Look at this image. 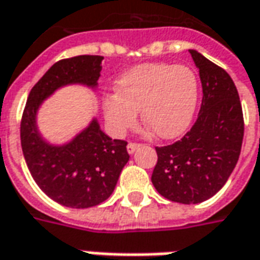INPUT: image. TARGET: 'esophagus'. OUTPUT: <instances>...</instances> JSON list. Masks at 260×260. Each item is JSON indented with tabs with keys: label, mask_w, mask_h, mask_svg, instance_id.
<instances>
[{
	"label": "esophagus",
	"mask_w": 260,
	"mask_h": 260,
	"mask_svg": "<svg viewBox=\"0 0 260 260\" xmlns=\"http://www.w3.org/2000/svg\"><path fill=\"white\" fill-rule=\"evenodd\" d=\"M140 147V144H137V143H128V145H127V152L128 154H134V151L137 150Z\"/></svg>",
	"instance_id": "1"
}]
</instances>
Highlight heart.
<instances>
[{
	"label": "heart",
	"instance_id": "1",
	"mask_svg": "<svg viewBox=\"0 0 260 260\" xmlns=\"http://www.w3.org/2000/svg\"><path fill=\"white\" fill-rule=\"evenodd\" d=\"M116 95L104 99V113L116 133L133 127L137 112L145 126L164 140L187 130L198 106L196 74L185 66L141 64L116 81Z\"/></svg>",
	"mask_w": 260,
	"mask_h": 260
}]
</instances>
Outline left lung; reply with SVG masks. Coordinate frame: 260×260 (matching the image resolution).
<instances>
[{
	"instance_id": "1",
	"label": "left lung",
	"mask_w": 260,
	"mask_h": 260,
	"mask_svg": "<svg viewBox=\"0 0 260 260\" xmlns=\"http://www.w3.org/2000/svg\"><path fill=\"white\" fill-rule=\"evenodd\" d=\"M189 51L203 88L198 120L182 140L156 147L151 176L156 192L182 204L202 203L225 185L244 139L242 108L231 77L199 51Z\"/></svg>"
}]
</instances>
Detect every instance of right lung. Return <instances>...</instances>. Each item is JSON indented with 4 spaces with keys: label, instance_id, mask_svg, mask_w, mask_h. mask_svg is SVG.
<instances>
[{
    "label": "right lung",
    "instance_id": "add662e5",
    "mask_svg": "<svg viewBox=\"0 0 260 260\" xmlns=\"http://www.w3.org/2000/svg\"><path fill=\"white\" fill-rule=\"evenodd\" d=\"M102 60V56H77L53 64L32 88L22 115V151L32 178L49 198L71 209H88L109 199L130 158L127 143L110 139L93 117L68 143L50 144L39 132L38 112L62 86L96 89Z\"/></svg>",
    "mask_w": 260,
    "mask_h": 260
}]
</instances>
